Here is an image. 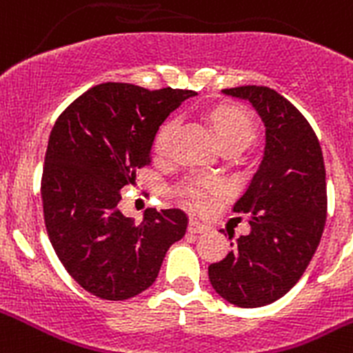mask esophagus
<instances>
[{"instance_id": "esophagus-1", "label": "esophagus", "mask_w": 353, "mask_h": 353, "mask_svg": "<svg viewBox=\"0 0 353 353\" xmlns=\"http://www.w3.org/2000/svg\"><path fill=\"white\" fill-rule=\"evenodd\" d=\"M207 229H208V225L203 224L201 221H198V219H191L190 225H188V231L194 232V234H198V232H205Z\"/></svg>"}]
</instances>
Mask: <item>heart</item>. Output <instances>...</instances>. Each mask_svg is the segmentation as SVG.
<instances>
[{
  "instance_id": "heart-1",
  "label": "heart",
  "mask_w": 353,
  "mask_h": 353,
  "mask_svg": "<svg viewBox=\"0 0 353 353\" xmlns=\"http://www.w3.org/2000/svg\"><path fill=\"white\" fill-rule=\"evenodd\" d=\"M215 131H217L219 139L222 146H248L255 136V128L248 115L238 107H221L212 115ZM177 121L169 119L160 125L159 132L155 136V152L159 155L165 157L172 148V136L176 131ZM224 190V184L219 181L210 179H191L183 188V194L190 201H193L196 207L205 208L214 201L215 194Z\"/></svg>"
}]
</instances>
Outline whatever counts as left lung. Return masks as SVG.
Masks as SVG:
<instances>
[{
	"label": "left lung",
	"mask_w": 353,
	"mask_h": 353,
	"mask_svg": "<svg viewBox=\"0 0 353 353\" xmlns=\"http://www.w3.org/2000/svg\"><path fill=\"white\" fill-rule=\"evenodd\" d=\"M222 93L252 105L265 128V146L232 208L250 215L252 229L212 263L208 279L229 303L255 309L285 296L316 253L326 222V170L316 132L286 98L263 85Z\"/></svg>",
	"instance_id": "left-lung-1"
}]
</instances>
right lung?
Instances as JSON below:
<instances>
[{
	"label": "right lung",
	"instance_id": "obj_1",
	"mask_svg": "<svg viewBox=\"0 0 353 353\" xmlns=\"http://www.w3.org/2000/svg\"><path fill=\"white\" fill-rule=\"evenodd\" d=\"M194 91H148L103 82L51 129L43 196L48 236L68 274L91 295L128 300L148 290L165 253L186 234L179 208H150L141 222L119 210L122 188L148 165L157 131Z\"/></svg>",
	"mask_w": 353,
	"mask_h": 353
}]
</instances>
